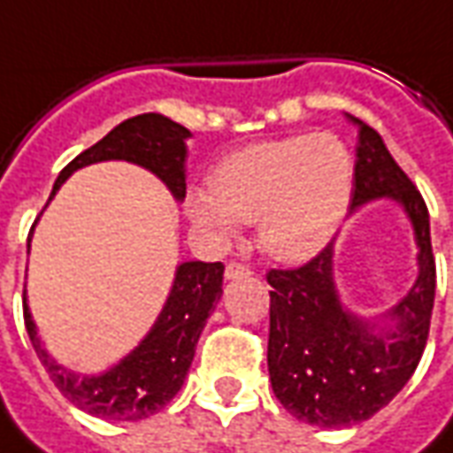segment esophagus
<instances>
[{
    "mask_svg": "<svg viewBox=\"0 0 453 453\" xmlns=\"http://www.w3.org/2000/svg\"><path fill=\"white\" fill-rule=\"evenodd\" d=\"M252 274V269L242 262H230L226 266V279H242V276H250Z\"/></svg>",
    "mask_w": 453,
    "mask_h": 453,
    "instance_id": "1",
    "label": "esophagus"
}]
</instances>
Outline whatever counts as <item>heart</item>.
<instances>
[{
	"mask_svg": "<svg viewBox=\"0 0 453 453\" xmlns=\"http://www.w3.org/2000/svg\"><path fill=\"white\" fill-rule=\"evenodd\" d=\"M354 159L330 133L257 142L227 155L211 174V191L194 188L187 213L226 240L240 223H257L266 252L305 262L340 227L351 198Z\"/></svg>",
	"mask_w": 453,
	"mask_h": 453,
	"instance_id": "heart-1",
	"label": "heart"
}]
</instances>
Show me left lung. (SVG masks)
Listing matches in <instances>:
<instances>
[{"label": "left lung", "mask_w": 453, "mask_h": 453, "mask_svg": "<svg viewBox=\"0 0 453 453\" xmlns=\"http://www.w3.org/2000/svg\"><path fill=\"white\" fill-rule=\"evenodd\" d=\"M359 123L351 208L388 196L405 208L418 237L419 276L376 333L342 308L333 281V242L296 269H269V379L296 419L318 427H351L398 395L418 369L429 337L437 266L425 198L390 157L376 130Z\"/></svg>", "instance_id": "left-lung-1"}]
</instances>
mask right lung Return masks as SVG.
I'll use <instances>...</instances> for the list:
<instances>
[{
    "instance_id": "1",
    "label": "right lung",
    "mask_w": 453,
    "mask_h": 453,
    "mask_svg": "<svg viewBox=\"0 0 453 453\" xmlns=\"http://www.w3.org/2000/svg\"><path fill=\"white\" fill-rule=\"evenodd\" d=\"M188 135L191 133L184 126L169 120L162 113L133 116L116 126L109 135H104L96 145L80 152L60 172L53 194L63 187V181L74 169L87 167L92 162H104V159H128L157 174L174 194V198L181 201L187 196V177H184L187 142L184 140ZM28 247H31V237H28ZM223 272H226L223 262L179 265L172 294L155 327L119 366H113L102 376H77L50 359V354L43 349V344L35 334L24 288L26 333L31 337L35 354L55 383V388L73 405L104 419H126V422L145 419L165 408L187 379L201 330L223 294Z\"/></svg>"
}]
</instances>
